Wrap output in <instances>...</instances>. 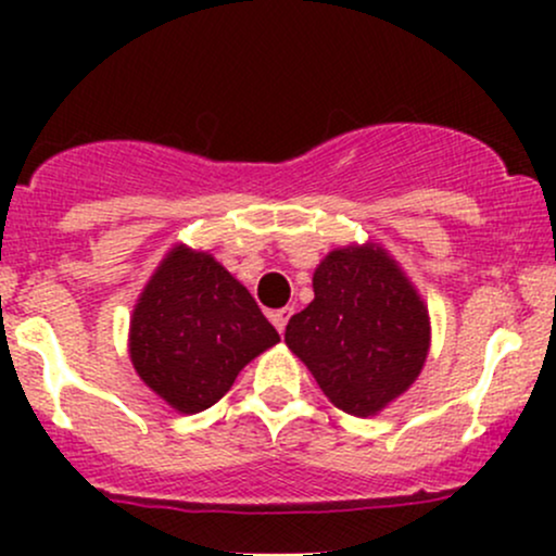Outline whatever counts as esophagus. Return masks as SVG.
I'll return each mask as SVG.
<instances>
[{
    "mask_svg": "<svg viewBox=\"0 0 556 556\" xmlns=\"http://www.w3.org/2000/svg\"><path fill=\"white\" fill-rule=\"evenodd\" d=\"M290 316H292V308H279V311H271V314H269L271 324L279 329V334H282V331H285L287 321H290Z\"/></svg>",
    "mask_w": 556,
    "mask_h": 556,
    "instance_id": "obj_1",
    "label": "esophagus"
}]
</instances>
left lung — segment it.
Segmentation results:
<instances>
[{
  "label": "left lung",
  "mask_w": 556,
  "mask_h": 556,
  "mask_svg": "<svg viewBox=\"0 0 556 556\" xmlns=\"http://www.w3.org/2000/svg\"><path fill=\"white\" fill-rule=\"evenodd\" d=\"M314 303L287 324V348L337 407L374 416L424 368L429 314L376 245L331 251L314 274Z\"/></svg>",
  "instance_id": "8db88e82"
}]
</instances>
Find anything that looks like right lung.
<instances>
[{"mask_svg": "<svg viewBox=\"0 0 556 556\" xmlns=\"http://www.w3.org/2000/svg\"><path fill=\"white\" fill-rule=\"evenodd\" d=\"M279 342L256 300L208 253L175 248L140 295L130 358L180 413L219 402L248 361Z\"/></svg>", "mask_w": 556, "mask_h": 556, "instance_id": "obj_1", "label": "right lung"}]
</instances>
